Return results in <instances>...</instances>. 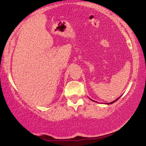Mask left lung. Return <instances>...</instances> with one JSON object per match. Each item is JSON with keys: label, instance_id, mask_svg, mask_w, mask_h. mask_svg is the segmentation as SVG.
Masks as SVG:
<instances>
[{"label": "left lung", "instance_id": "1", "mask_svg": "<svg viewBox=\"0 0 146 146\" xmlns=\"http://www.w3.org/2000/svg\"><path fill=\"white\" fill-rule=\"evenodd\" d=\"M120 97H121V96H120ZM120 97H119V98H117V100H115V101H113V102H110V103H108V104H113V103H114V102H116V101H117V100H119V98H120Z\"/></svg>", "mask_w": 146, "mask_h": 146}]
</instances>
